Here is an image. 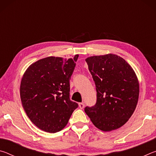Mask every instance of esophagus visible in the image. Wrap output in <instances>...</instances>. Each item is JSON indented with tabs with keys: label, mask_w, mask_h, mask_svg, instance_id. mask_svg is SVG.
<instances>
[{
	"label": "esophagus",
	"mask_w": 156,
	"mask_h": 156,
	"mask_svg": "<svg viewBox=\"0 0 156 156\" xmlns=\"http://www.w3.org/2000/svg\"><path fill=\"white\" fill-rule=\"evenodd\" d=\"M79 107H80V109H83L84 107V104L83 102H80V103H79Z\"/></svg>",
	"instance_id": "34e87169"
}]
</instances>
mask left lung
<instances>
[{
    "label": "left lung",
    "instance_id": "obj_1",
    "mask_svg": "<svg viewBox=\"0 0 156 156\" xmlns=\"http://www.w3.org/2000/svg\"><path fill=\"white\" fill-rule=\"evenodd\" d=\"M89 70L96 84V103L84 112L100 130L110 131L127 122L136 109L139 83L132 67L115 54L87 58Z\"/></svg>",
    "mask_w": 156,
    "mask_h": 156
}]
</instances>
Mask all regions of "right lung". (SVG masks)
Masks as SVG:
<instances>
[{
  "label": "right lung",
  "mask_w": 156,
  "mask_h": 156,
  "mask_svg": "<svg viewBox=\"0 0 156 156\" xmlns=\"http://www.w3.org/2000/svg\"><path fill=\"white\" fill-rule=\"evenodd\" d=\"M78 58L47 57L25 71L20 83L21 102L29 118L41 130H62L78 107L69 98V80Z\"/></svg>",
  "instance_id": "right-lung-1"
}]
</instances>
